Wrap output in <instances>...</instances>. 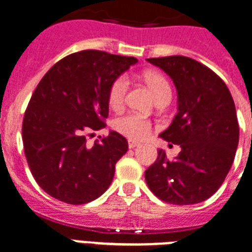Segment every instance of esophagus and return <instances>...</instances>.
<instances>
[{"mask_svg":"<svg viewBox=\"0 0 252 252\" xmlns=\"http://www.w3.org/2000/svg\"><path fill=\"white\" fill-rule=\"evenodd\" d=\"M140 147V143L137 141H133V140H128V148L129 149H134V148Z\"/></svg>","mask_w":252,"mask_h":252,"instance_id":"1","label":"esophagus"}]
</instances>
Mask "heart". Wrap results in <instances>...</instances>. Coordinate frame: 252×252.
<instances>
[{
    "label": "heart",
    "mask_w": 252,
    "mask_h": 252,
    "mask_svg": "<svg viewBox=\"0 0 252 252\" xmlns=\"http://www.w3.org/2000/svg\"><path fill=\"white\" fill-rule=\"evenodd\" d=\"M144 78L156 99L164 94H170V86L162 75L157 72H147ZM128 87L129 82L126 75H120L111 83L108 90V103L112 108L118 109L124 104ZM112 126L128 139L143 140L151 133L152 123L139 113L128 112L115 119Z\"/></svg>",
    "instance_id": "obj_1"
}]
</instances>
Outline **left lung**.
<instances>
[{
  "instance_id": "8db88e82",
  "label": "left lung",
  "mask_w": 252,
  "mask_h": 252,
  "mask_svg": "<svg viewBox=\"0 0 252 252\" xmlns=\"http://www.w3.org/2000/svg\"><path fill=\"white\" fill-rule=\"evenodd\" d=\"M173 79L178 112L160 134L181 147L176 160L162 149L145 170L157 198L173 205H193L220 189L233 165L239 140L233 96L220 76L202 63L182 55L149 58Z\"/></svg>"
}]
</instances>
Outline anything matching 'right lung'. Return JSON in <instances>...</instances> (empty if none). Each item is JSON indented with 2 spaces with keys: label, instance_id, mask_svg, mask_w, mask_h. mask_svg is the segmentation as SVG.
<instances>
[{
  "label": "right lung",
  "instance_id": "obj_1",
  "mask_svg": "<svg viewBox=\"0 0 252 252\" xmlns=\"http://www.w3.org/2000/svg\"><path fill=\"white\" fill-rule=\"evenodd\" d=\"M136 62L83 50L55 63L38 83L25 111L22 140L32 177L49 195L83 205L108 189L128 143L113 130L92 145L87 136L105 126L109 86Z\"/></svg>",
  "mask_w": 252,
  "mask_h": 252
}]
</instances>
